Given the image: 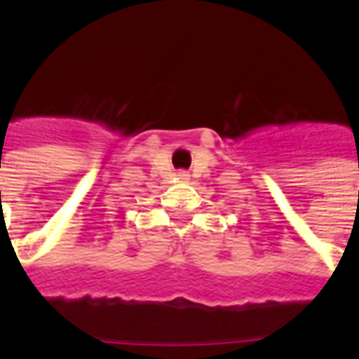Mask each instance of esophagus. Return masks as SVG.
I'll list each match as a JSON object with an SVG mask.
<instances>
[{
	"label": "esophagus",
	"instance_id": "esophagus-1",
	"mask_svg": "<svg viewBox=\"0 0 359 359\" xmlns=\"http://www.w3.org/2000/svg\"><path fill=\"white\" fill-rule=\"evenodd\" d=\"M177 179H179L180 182H186V180L190 179V175L186 173V171H179V173H177Z\"/></svg>",
	"mask_w": 359,
	"mask_h": 359
}]
</instances>
